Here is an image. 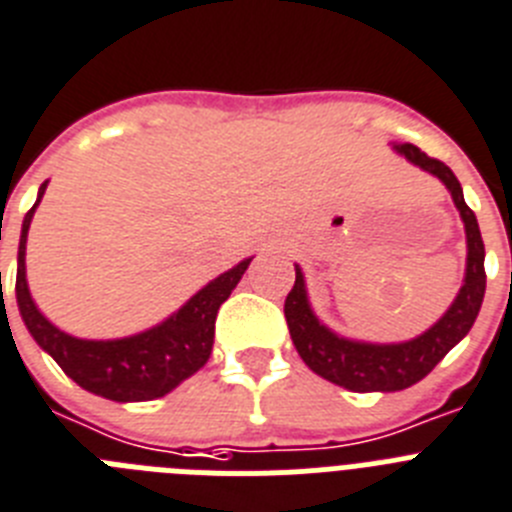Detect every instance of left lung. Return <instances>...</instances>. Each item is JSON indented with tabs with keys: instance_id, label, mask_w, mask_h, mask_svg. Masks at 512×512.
<instances>
[{
	"instance_id": "left-lung-1",
	"label": "left lung",
	"mask_w": 512,
	"mask_h": 512,
	"mask_svg": "<svg viewBox=\"0 0 512 512\" xmlns=\"http://www.w3.org/2000/svg\"><path fill=\"white\" fill-rule=\"evenodd\" d=\"M396 150L422 170L438 176L445 183V189L451 191L453 202H456L461 220L466 225V243H469L466 279L456 303L430 331L404 344H362L331 334L326 326L318 323V318L310 310L308 298H305L303 272L295 266V285L287 292L285 300V318L292 344L313 373L357 393L401 391V388H409L422 381L469 334L476 316H479L484 287H487L484 240L479 233V222H476L469 204L464 202V189H461L458 178L453 176V170L409 142L396 144Z\"/></svg>"
}]
</instances>
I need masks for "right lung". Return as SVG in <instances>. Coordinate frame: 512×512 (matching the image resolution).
I'll use <instances>...</instances> for the list:
<instances>
[{"instance_id": "right-lung-1", "label": "right lung", "mask_w": 512, "mask_h": 512, "mask_svg": "<svg viewBox=\"0 0 512 512\" xmlns=\"http://www.w3.org/2000/svg\"><path fill=\"white\" fill-rule=\"evenodd\" d=\"M43 191H46V183L38 191V202ZM38 202L30 207L23 220L15 292L25 326L48 355L59 362V368L77 386L111 401L160 399L202 368L212 355L217 310L230 298V292L235 290L251 259L240 261L235 269L209 282L176 316H170L168 321L144 334L113 339V342L74 339L38 313L28 292V282H25V240H28V227Z\"/></svg>"}]
</instances>
